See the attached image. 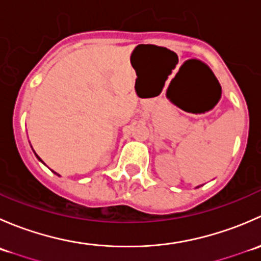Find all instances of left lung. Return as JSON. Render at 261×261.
I'll return each mask as SVG.
<instances>
[{
    "label": "left lung",
    "mask_w": 261,
    "mask_h": 261,
    "mask_svg": "<svg viewBox=\"0 0 261 261\" xmlns=\"http://www.w3.org/2000/svg\"><path fill=\"white\" fill-rule=\"evenodd\" d=\"M197 188H198V187H197Z\"/></svg>",
    "instance_id": "obj_1"
}]
</instances>
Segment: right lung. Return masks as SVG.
Returning a JSON list of instances; mask_svg holds the SVG:
<instances>
[{"label": "right lung", "instance_id": "obj_1", "mask_svg": "<svg viewBox=\"0 0 261 261\" xmlns=\"http://www.w3.org/2000/svg\"><path fill=\"white\" fill-rule=\"evenodd\" d=\"M33 151H34V149H33ZM34 154H35V156H36V158H38V160H39V162H41V163H43V164H44V162H43V160H41V159H40V156H39V155H38V154H36V152H35V151H34ZM51 172H53V173H54V174H57V175H58V177H60V175H59V174H58V173H55V172H54V170H51Z\"/></svg>", "mask_w": 261, "mask_h": 261}]
</instances>
